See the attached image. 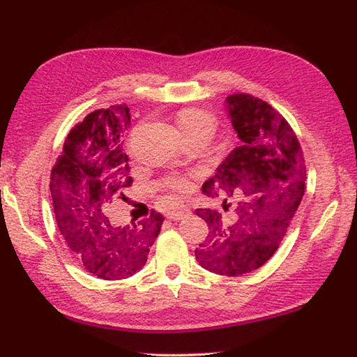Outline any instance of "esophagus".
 Returning <instances> with one entry per match:
<instances>
[{
    "instance_id": "1",
    "label": "esophagus",
    "mask_w": 357,
    "mask_h": 357,
    "mask_svg": "<svg viewBox=\"0 0 357 357\" xmlns=\"http://www.w3.org/2000/svg\"><path fill=\"white\" fill-rule=\"evenodd\" d=\"M189 214V209H186V208H183V206H180V208H176V209H172V211H169L168 213V219L169 220H181V219H185V217Z\"/></svg>"
}]
</instances>
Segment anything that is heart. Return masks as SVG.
Segmentation results:
<instances>
[{"mask_svg": "<svg viewBox=\"0 0 357 357\" xmlns=\"http://www.w3.org/2000/svg\"><path fill=\"white\" fill-rule=\"evenodd\" d=\"M177 125L183 137L200 132L213 135L215 129V120L213 115L205 111H200V109H186V111L178 114ZM165 185L176 189V191H185L189 186L188 180L183 177H171L165 181Z\"/></svg>", "mask_w": 357, "mask_h": 357, "instance_id": "heart-1", "label": "heart"}]
</instances>
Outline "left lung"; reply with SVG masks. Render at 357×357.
<instances>
[{"label":"left lung","instance_id":"8db88e82","mask_svg":"<svg viewBox=\"0 0 357 357\" xmlns=\"http://www.w3.org/2000/svg\"><path fill=\"white\" fill-rule=\"evenodd\" d=\"M225 106L240 146L202 191L208 197H240L237 219L225 225L217 211H195L209 227L195 259L211 273L234 278L257 270L278 251L301 205L307 172L301 143L275 109L248 93L228 96Z\"/></svg>","mask_w":357,"mask_h":357}]
</instances>
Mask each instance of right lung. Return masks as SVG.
<instances>
[{"mask_svg": "<svg viewBox=\"0 0 357 357\" xmlns=\"http://www.w3.org/2000/svg\"><path fill=\"white\" fill-rule=\"evenodd\" d=\"M126 105L91 112L70 130L50 174V194L64 245L79 265L105 280L142 270L162 229L163 215L120 225L114 205L132 185L123 135L129 128Z\"/></svg>", "mask_w": 357, "mask_h": 357, "instance_id": "add662e5", "label": "right lung"}]
</instances>
